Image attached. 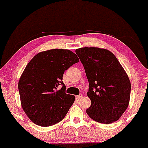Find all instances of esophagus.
I'll return each instance as SVG.
<instances>
[{"instance_id":"obj_1","label":"esophagus","mask_w":148,"mask_h":148,"mask_svg":"<svg viewBox=\"0 0 148 148\" xmlns=\"http://www.w3.org/2000/svg\"><path fill=\"white\" fill-rule=\"evenodd\" d=\"M82 97H83V95L82 94H80V95H76V98L77 99H81V98H82Z\"/></svg>"}]
</instances>
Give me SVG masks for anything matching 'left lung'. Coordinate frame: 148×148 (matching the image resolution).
I'll return each instance as SVG.
<instances>
[{"label":"left lung","mask_w":148,"mask_h":148,"mask_svg":"<svg viewBox=\"0 0 148 148\" xmlns=\"http://www.w3.org/2000/svg\"><path fill=\"white\" fill-rule=\"evenodd\" d=\"M89 82L91 105L86 113L95 121L110 124L119 120L128 107L131 83L114 54L105 49H76Z\"/></svg>","instance_id":"left-lung-1"}]
</instances>
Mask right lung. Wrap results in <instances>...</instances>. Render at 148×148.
Here are the masks:
<instances>
[{
  "label": "right lung",
  "mask_w": 148,
  "mask_h": 148,
  "mask_svg": "<svg viewBox=\"0 0 148 148\" xmlns=\"http://www.w3.org/2000/svg\"><path fill=\"white\" fill-rule=\"evenodd\" d=\"M79 61L71 51L56 49L39 53L28 62L18 88L22 108L32 122L49 127L63 120L75 97L65 92L62 76Z\"/></svg>",
  "instance_id": "obj_1"
}]
</instances>
